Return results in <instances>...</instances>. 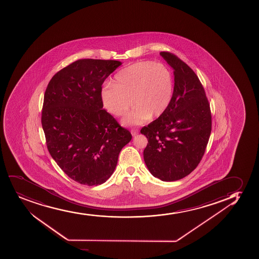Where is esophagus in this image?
<instances>
[{"label": "esophagus", "mask_w": 259, "mask_h": 259, "mask_svg": "<svg viewBox=\"0 0 259 259\" xmlns=\"http://www.w3.org/2000/svg\"><path fill=\"white\" fill-rule=\"evenodd\" d=\"M131 134L133 136H136L139 134V130L138 129H132Z\"/></svg>", "instance_id": "obj_1"}]
</instances>
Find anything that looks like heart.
Wrapping results in <instances>:
<instances>
[{
	"mask_svg": "<svg viewBox=\"0 0 259 259\" xmlns=\"http://www.w3.org/2000/svg\"><path fill=\"white\" fill-rule=\"evenodd\" d=\"M174 92L173 76L169 69L160 63L137 62L117 72L113 83L101 90L104 108L114 116H122L125 125H141L150 118L156 119L165 113Z\"/></svg>",
	"mask_w": 259,
	"mask_h": 259,
	"instance_id": "1",
	"label": "heart"
}]
</instances>
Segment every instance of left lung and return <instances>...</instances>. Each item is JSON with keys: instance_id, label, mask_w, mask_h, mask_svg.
<instances>
[{"instance_id": "8db88e82", "label": "left lung", "mask_w": 259, "mask_h": 259, "mask_svg": "<svg viewBox=\"0 0 259 259\" xmlns=\"http://www.w3.org/2000/svg\"><path fill=\"white\" fill-rule=\"evenodd\" d=\"M174 70V92L169 108L140 133L148 144L144 159L149 171L164 182L180 180L201 162L212 130L210 105L201 81L177 56L161 52Z\"/></svg>"}]
</instances>
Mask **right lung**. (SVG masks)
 I'll return each mask as SVG.
<instances>
[{
	"label": "right lung",
	"mask_w": 259,
	"mask_h": 259,
	"mask_svg": "<svg viewBox=\"0 0 259 259\" xmlns=\"http://www.w3.org/2000/svg\"><path fill=\"white\" fill-rule=\"evenodd\" d=\"M120 64L79 59L56 73L46 90L41 123L47 149L62 170L83 185L108 180L132 140L101 99L102 83Z\"/></svg>",
	"instance_id": "add662e5"
}]
</instances>
